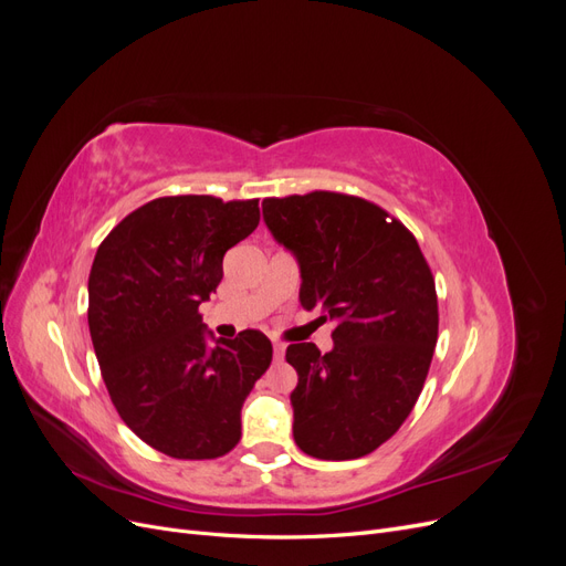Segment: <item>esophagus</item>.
<instances>
[{
	"instance_id": "1",
	"label": "esophagus",
	"mask_w": 566,
	"mask_h": 566,
	"mask_svg": "<svg viewBox=\"0 0 566 566\" xmlns=\"http://www.w3.org/2000/svg\"><path fill=\"white\" fill-rule=\"evenodd\" d=\"M283 354H285V345H283V342H273V356L283 358Z\"/></svg>"
}]
</instances>
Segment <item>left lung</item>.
<instances>
[{"label":"left lung","instance_id":"obj_1","mask_svg":"<svg viewBox=\"0 0 566 566\" xmlns=\"http://www.w3.org/2000/svg\"><path fill=\"white\" fill-rule=\"evenodd\" d=\"M264 224L300 266V304L335 323L333 349L285 352L293 437L321 460L373 453L413 410L437 347L432 271L401 221L331 191L266 198Z\"/></svg>","mask_w":566,"mask_h":566}]
</instances>
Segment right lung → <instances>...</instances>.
<instances>
[{
  "label": "right lung",
  "mask_w": 566,
  "mask_h": 566,
  "mask_svg": "<svg viewBox=\"0 0 566 566\" xmlns=\"http://www.w3.org/2000/svg\"><path fill=\"white\" fill-rule=\"evenodd\" d=\"M260 224V200L156 198L98 245L90 333L111 401L129 430L179 460H210L241 439V408L271 364L260 331L214 339L198 314L224 254Z\"/></svg>",
  "instance_id": "1"
}]
</instances>
